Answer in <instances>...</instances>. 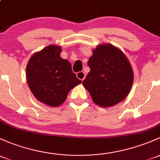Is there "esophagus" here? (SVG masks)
<instances>
[{"mask_svg": "<svg viewBox=\"0 0 160 160\" xmlns=\"http://www.w3.org/2000/svg\"><path fill=\"white\" fill-rule=\"evenodd\" d=\"M77 77L79 80H80L83 81V80L85 79L86 74L83 71H80V72H78V73H77Z\"/></svg>", "mask_w": 160, "mask_h": 160, "instance_id": "1", "label": "esophagus"}]
</instances>
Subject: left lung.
<instances>
[{
	"label": "left lung",
	"mask_w": 160,
	"mask_h": 160,
	"mask_svg": "<svg viewBox=\"0 0 160 160\" xmlns=\"http://www.w3.org/2000/svg\"><path fill=\"white\" fill-rule=\"evenodd\" d=\"M87 65L90 71L82 83L97 105L112 107L128 96L133 83V71L122 50L110 43L98 45Z\"/></svg>",
	"instance_id": "obj_1"
}]
</instances>
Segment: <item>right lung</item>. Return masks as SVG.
Instances as JSON below:
<instances>
[{
  "label": "right lung",
  "mask_w": 160,
  "mask_h": 160,
  "mask_svg": "<svg viewBox=\"0 0 160 160\" xmlns=\"http://www.w3.org/2000/svg\"><path fill=\"white\" fill-rule=\"evenodd\" d=\"M62 48L49 45L33 53L27 65L26 77L31 93L38 101L49 107H59L70 90L80 83L71 64L61 58Z\"/></svg>",
  "instance_id": "add662e5"
}]
</instances>
